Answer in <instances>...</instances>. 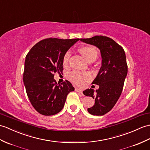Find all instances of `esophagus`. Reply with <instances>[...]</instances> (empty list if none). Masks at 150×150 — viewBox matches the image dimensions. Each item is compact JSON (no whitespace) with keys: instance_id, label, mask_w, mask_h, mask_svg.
<instances>
[{"instance_id":"34e87169","label":"esophagus","mask_w":150,"mask_h":150,"mask_svg":"<svg viewBox=\"0 0 150 150\" xmlns=\"http://www.w3.org/2000/svg\"><path fill=\"white\" fill-rule=\"evenodd\" d=\"M75 91H76V92H78V93H82V89H79V88H75Z\"/></svg>"}]
</instances>
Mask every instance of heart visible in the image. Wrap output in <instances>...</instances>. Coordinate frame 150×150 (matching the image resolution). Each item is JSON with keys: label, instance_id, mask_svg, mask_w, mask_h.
I'll list each match as a JSON object with an SVG mask.
<instances>
[{"label": "heart", "instance_id": "heart-1", "mask_svg": "<svg viewBox=\"0 0 150 150\" xmlns=\"http://www.w3.org/2000/svg\"><path fill=\"white\" fill-rule=\"evenodd\" d=\"M79 51L88 62L91 60L95 61L98 57V50L94 47H83L80 48ZM70 56L71 52L69 50L66 52L62 58V64L64 66L68 65ZM91 78V74L88 72L82 73L78 71H73L68 75V79L77 85H82L85 82L90 81Z\"/></svg>", "mask_w": 150, "mask_h": 150}]
</instances>
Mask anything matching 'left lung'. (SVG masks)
<instances>
[{"label": "left lung", "instance_id": "1", "mask_svg": "<svg viewBox=\"0 0 150 150\" xmlns=\"http://www.w3.org/2000/svg\"><path fill=\"white\" fill-rule=\"evenodd\" d=\"M86 43L95 45L101 52L102 67L92 83L99 86L94 91L90 88L83 91V95L95 100L88 112L94 116H103L112 109L123 91L128 72L126 55L123 47L111 38L95 36L81 39Z\"/></svg>", "mask_w": 150, "mask_h": 150}]
</instances>
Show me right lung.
Segmentation results:
<instances>
[{
  "label": "right lung",
  "instance_id": "1",
  "mask_svg": "<svg viewBox=\"0 0 150 150\" xmlns=\"http://www.w3.org/2000/svg\"><path fill=\"white\" fill-rule=\"evenodd\" d=\"M79 40L47 38L37 43L27 54L23 83L31 104L41 114L52 116L60 112L68 94L74 91L70 82L59 84L54 76L55 72H62L64 54Z\"/></svg>",
  "mask_w": 150,
  "mask_h": 150
}]
</instances>
